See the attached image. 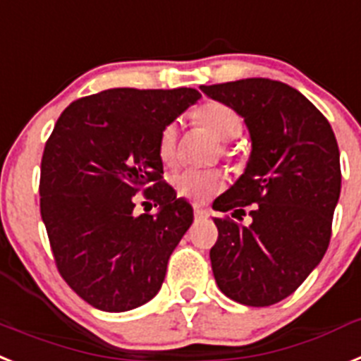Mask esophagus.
<instances>
[{
    "label": "esophagus",
    "instance_id": "obj_1",
    "mask_svg": "<svg viewBox=\"0 0 361 361\" xmlns=\"http://www.w3.org/2000/svg\"><path fill=\"white\" fill-rule=\"evenodd\" d=\"M193 217L199 219V221H201V219H208L210 217V212L206 210V208H195V210H193Z\"/></svg>",
    "mask_w": 361,
    "mask_h": 361
}]
</instances>
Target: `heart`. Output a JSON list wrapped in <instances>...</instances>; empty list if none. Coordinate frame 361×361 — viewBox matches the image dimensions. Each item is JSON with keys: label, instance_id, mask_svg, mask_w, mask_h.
<instances>
[{"label": "heart", "instance_id": "1", "mask_svg": "<svg viewBox=\"0 0 361 361\" xmlns=\"http://www.w3.org/2000/svg\"><path fill=\"white\" fill-rule=\"evenodd\" d=\"M195 120L208 129L221 142H230L245 129V120L233 107L221 102H208L195 111ZM178 128L169 122L160 129L157 138V153L164 166L177 164ZM173 184L177 192L192 202L202 204L214 199L226 186V175L221 169H184L175 175Z\"/></svg>", "mask_w": 361, "mask_h": 361}]
</instances>
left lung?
<instances>
[{"mask_svg": "<svg viewBox=\"0 0 361 361\" xmlns=\"http://www.w3.org/2000/svg\"><path fill=\"white\" fill-rule=\"evenodd\" d=\"M214 100L233 107L250 131L245 173L214 208L245 215L252 224L215 217L217 243L210 259L224 295L248 307L285 300L319 264L331 243L340 199V149L329 120L290 85L246 78L201 85Z\"/></svg>", "mask_w": 361, "mask_h": 361, "instance_id": "left-lung-1", "label": "left lung"}]
</instances>
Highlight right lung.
I'll return each mask as SVG.
<instances>
[{
  "label": "right lung",
  "instance_id": "right-lung-1",
  "mask_svg": "<svg viewBox=\"0 0 361 361\" xmlns=\"http://www.w3.org/2000/svg\"><path fill=\"white\" fill-rule=\"evenodd\" d=\"M197 89H107L66 107L42 157L39 212L54 263L94 309L124 312L155 298L193 210L162 180L160 129ZM142 191L161 206L133 215Z\"/></svg>",
  "mask_w": 361,
  "mask_h": 361
}]
</instances>
